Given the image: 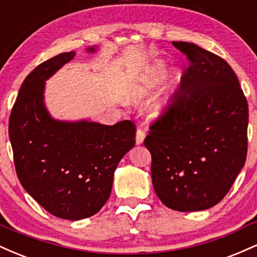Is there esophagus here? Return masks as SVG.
I'll return each mask as SVG.
<instances>
[{"label":"esophagus","instance_id":"esophagus-1","mask_svg":"<svg viewBox=\"0 0 257 257\" xmlns=\"http://www.w3.org/2000/svg\"><path fill=\"white\" fill-rule=\"evenodd\" d=\"M145 132H144L143 129H138L137 137H135V143H137V145H141V144L144 143V140H145Z\"/></svg>","mask_w":257,"mask_h":257}]
</instances>
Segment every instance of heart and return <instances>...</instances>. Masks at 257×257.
I'll list each match as a JSON object with an SVG mask.
<instances>
[{"instance_id":"obj_1","label":"heart","mask_w":257,"mask_h":257,"mask_svg":"<svg viewBox=\"0 0 257 257\" xmlns=\"http://www.w3.org/2000/svg\"><path fill=\"white\" fill-rule=\"evenodd\" d=\"M164 72H166V65L163 63H157L155 66L150 70L149 72L145 73L137 84L133 87L128 96V101L134 102H141L144 99H146L153 90L156 89L161 79L163 78ZM176 81V77L174 76L172 78V83L168 87L164 88L157 96H155L151 101L146 106V113L151 118H158L161 117L164 112L167 111L168 106L170 102V96H172V84Z\"/></svg>"}]
</instances>
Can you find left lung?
I'll return each mask as SVG.
<instances>
[{
  "instance_id": "obj_1",
  "label": "left lung",
  "mask_w": 257,
  "mask_h": 257,
  "mask_svg": "<svg viewBox=\"0 0 257 257\" xmlns=\"http://www.w3.org/2000/svg\"><path fill=\"white\" fill-rule=\"evenodd\" d=\"M191 66L145 139L156 194L178 211L213 208L245 164L247 102L232 67L194 43L173 42Z\"/></svg>"
}]
</instances>
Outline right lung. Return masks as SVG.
Instances as JSON below:
<instances>
[{
  "label": "right lung",
  "instance_id": "right-lung-1",
  "mask_svg": "<svg viewBox=\"0 0 257 257\" xmlns=\"http://www.w3.org/2000/svg\"><path fill=\"white\" fill-rule=\"evenodd\" d=\"M99 46L85 48L94 54ZM76 52L38 65L23 82L10 117L17 175L25 191L48 213L77 221L95 215L111 194L114 170L135 145V125L89 119H57L44 101L46 82Z\"/></svg>",
  "mask_w": 257,
  "mask_h": 257
}]
</instances>
